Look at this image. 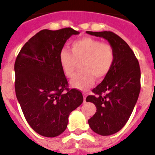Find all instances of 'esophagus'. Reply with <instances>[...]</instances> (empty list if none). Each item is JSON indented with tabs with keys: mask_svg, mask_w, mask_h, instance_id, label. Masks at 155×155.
Listing matches in <instances>:
<instances>
[{
	"mask_svg": "<svg viewBox=\"0 0 155 155\" xmlns=\"http://www.w3.org/2000/svg\"><path fill=\"white\" fill-rule=\"evenodd\" d=\"M87 97V93H83V97H84V101H85V98Z\"/></svg>",
	"mask_w": 155,
	"mask_h": 155,
	"instance_id": "1",
	"label": "esophagus"
}]
</instances>
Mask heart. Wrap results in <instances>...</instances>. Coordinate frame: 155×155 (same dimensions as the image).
Returning a JSON list of instances; mask_svg holds the SVG:
<instances>
[{"mask_svg": "<svg viewBox=\"0 0 155 155\" xmlns=\"http://www.w3.org/2000/svg\"><path fill=\"white\" fill-rule=\"evenodd\" d=\"M70 51H60L58 58L62 71L67 78L74 74L77 63L81 62V72L70 81L71 86L85 90L93 86L95 78H104L115 62V51L111 44L91 37H83L70 44Z\"/></svg>", "mask_w": 155, "mask_h": 155, "instance_id": "1", "label": "heart"}]
</instances>
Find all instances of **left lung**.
<instances>
[{
	"instance_id": "1",
	"label": "left lung",
	"mask_w": 155,
	"mask_h": 155,
	"mask_svg": "<svg viewBox=\"0 0 155 155\" xmlns=\"http://www.w3.org/2000/svg\"><path fill=\"white\" fill-rule=\"evenodd\" d=\"M108 40L115 51V62L102 82L86 97L97 107L89 119L90 128L101 135H110L124 127L132 113L140 92V67L128 44L112 31H86Z\"/></svg>"
}]
</instances>
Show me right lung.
Instances as JSON below:
<instances>
[{
  "label": "right lung",
  "mask_w": 155,
  "mask_h": 155,
  "mask_svg": "<svg viewBox=\"0 0 155 155\" xmlns=\"http://www.w3.org/2000/svg\"><path fill=\"white\" fill-rule=\"evenodd\" d=\"M79 31L44 29L31 37L17 55L15 91L24 116L35 132L56 137L66 130L70 112L83 102L81 92L69 89L59 52Z\"/></svg>",
  "instance_id": "add662e5"
}]
</instances>
